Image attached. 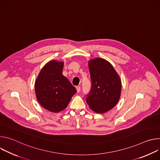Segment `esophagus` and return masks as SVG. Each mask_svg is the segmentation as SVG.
<instances>
[{"mask_svg": "<svg viewBox=\"0 0 160 160\" xmlns=\"http://www.w3.org/2000/svg\"><path fill=\"white\" fill-rule=\"evenodd\" d=\"M76 89H77V92H79L80 91V86H77L76 87Z\"/></svg>", "mask_w": 160, "mask_h": 160, "instance_id": "34e87169", "label": "esophagus"}]
</instances>
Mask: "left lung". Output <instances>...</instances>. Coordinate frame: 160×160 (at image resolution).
<instances>
[{
	"mask_svg": "<svg viewBox=\"0 0 160 160\" xmlns=\"http://www.w3.org/2000/svg\"><path fill=\"white\" fill-rule=\"evenodd\" d=\"M92 87L86 98L90 109L105 113L118 103L122 92L120 76L107 60L97 58L88 61Z\"/></svg>",
	"mask_w": 160,
	"mask_h": 160,
	"instance_id": "left-lung-1",
	"label": "left lung"
}]
</instances>
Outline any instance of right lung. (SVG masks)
<instances>
[{
    "label": "right lung",
    "mask_w": 160,
    "mask_h": 160,
    "mask_svg": "<svg viewBox=\"0 0 160 160\" xmlns=\"http://www.w3.org/2000/svg\"><path fill=\"white\" fill-rule=\"evenodd\" d=\"M63 61L51 60L40 70L35 82V91L39 104L52 112L64 110L77 90L62 74Z\"/></svg>",
    "instance_id": "add662e5"
}]
</instances>
